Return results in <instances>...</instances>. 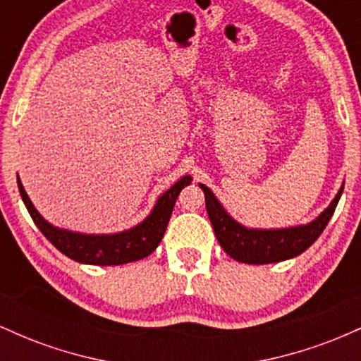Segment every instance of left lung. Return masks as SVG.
Wrapping results in <instances>:
<instances>
[{
    "label": "left lung",
    "instance_id": "1",
    "mask_svg": "<svg viewBox=\"0 0 361 361\" xmlns=\"http://www.w3.org/2000/svg\"><path fill=\"white\" fill-rule=\"evenodd\" d=\"M200 188L205 193L207 214H209L215 238L222 250L231 258L241 263L267 264L295 258L316 243V239L326 229L329 219L333 217L345 185L339 188L329 207L324 212L319 214L312 222L304 224V226L285 227V229H251V227L243 226L227 214V210L224 209L209 186L200 183Z\"/></svg>",
    "mask_w": 361,
    "mask_h": 361
}]
</instances>
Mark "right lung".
<instances>
[{
  "mask_svg": "<svg viewBox=\"0 0 361 361\" xmlns=\"http://www.w3.org/2000/svg\"><path fill=\"white\" fill-rule=\"evenodd\" d=\"M16 183H18L23 204L30 217L34 219L35 226L62 255L78 261V263L115 267V264H126L146 258L159 246L178 195L186 185L192 183V176L186 175L180 178L171 188L161 195L156 200L154 209L142 222L115 234H82L52 226L32 204L18 176H16Z\"/></svg>",
  "mask_w": 361,
  "mask_h": 361,
  "instance_id": "obj_1",
  "label": "right lung"
}]
</instances>
